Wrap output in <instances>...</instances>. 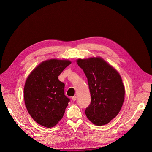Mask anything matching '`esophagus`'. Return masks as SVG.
<instances>
[{
	"instance_id": "obj_1",
	"label": "esophagus",
	"mask_w": 152,
	"mask_h": 152,
	"mask_svg": "<svg viewBox=\"0 0 152 152\" xmlns=\"http://www.w3.org/2000/svg\"><path fill=\"white\" fill-rule=\"evenodd\" d=\"M76 99H77V96H74L72 97V99L73 100L74 102H75V101L76 100Z\"/></svg>"
}]
</instances>
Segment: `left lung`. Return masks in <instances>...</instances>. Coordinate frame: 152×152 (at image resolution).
<instances>
[{
  "label": "left lung",
  "instance_id": "obj_1",
  "mask_svg": "<svg viewBox=\"0 0 152 152\" xmlns=\"http://www.w3.org/2000/svg\"><path fill=\"white\" fill-rule=\"evenodd\" d=\"M77 64L87 78L91 101L85 114L93 124L109 123L119 113L125 89L118 71L101 57L78 59Z\"/></svg>",
  "mask_w": 152,
  "mask_h": 152
}]
</instances>
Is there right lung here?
I'll use <instances>...</instances> for the list:
<instances>
[{
	"label": "right lung",
	"instance_id": "right-lung-1",
	"mask_svg": "<svg viewBox=\"0 0 152 152\" xmlns=\"http://www.w3.org/2000/svg\"><path fill=\"white\" fill-rule=\"evenodd\" d=\"M71 64L68 60L49 59L41 62L28 77L24 99L31 118L41 126H55L62 118L70 99L64 95L65 84L58 76Z\"/></svg>",
	"mask_w": 152,
	"mask_h": 152
}]
</instances>
